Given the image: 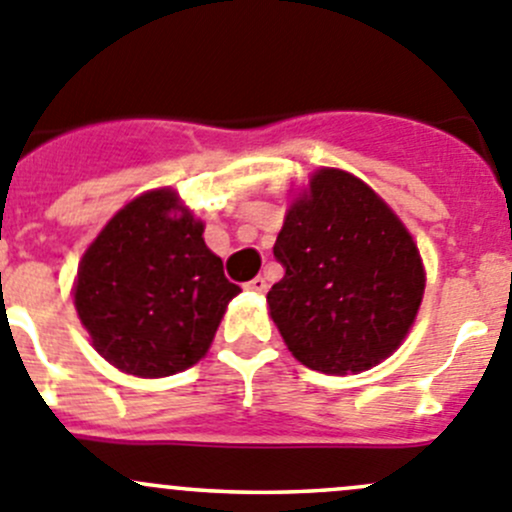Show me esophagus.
<instances>
[{
	"instance_id": "1",
	"label": "esophagus",
	"mask_w": 512,
	"mask_h": 512,
	"mask_svg": "<svg viewBox=\"0 0 512 512\" xmlns=\"http://www.w3.org/2000/svg\"><path fill=\"white\" fill-rule=\"evenodd\" d=\"M245 287H247V290H252V292H265L267 290V280H265V277L257 275V277H252V280L247 282Z\"/></svg>"
}]
</instances>
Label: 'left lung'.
I'll list each match as a JSON object with an SVG mask.
<instances>
[{"instance_id":"obj_1","label":"left lung","mask_w":512,"mask_h":512,"mask_svg":"<svg viewBox=\"0 0 512 512\" xmlns=\"http://www.w3.org/2000/svg\"><path fill=\"white\" fill-rule=\"evenodd\" d=\"M267 292L287 350L327 375L370 370L413 327L425 270L413 237L355 175L322 167L285 215Z\"/></svg>"}]
</instances>
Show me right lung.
I'll return each instance as SVG.
<instances>
[{"mask_svg":"<svg viewBox=\"0 0 512 512\" xmlns=\"http://www.w3.org/2000/svg\"><path fill=\"white\" fill-rule=\"evenodd\" d=\"M202 232L175 190H152L124 205L87 247L74 307L109 365L167 377L205 355L240 287Z\"/></svg>","mask_w":512,"mask_h":512,"instance_id":"1","label":"right lung"}]
</instances>
